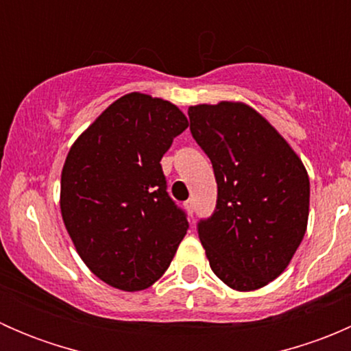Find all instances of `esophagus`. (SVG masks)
<instances>
[{"mask_svg": "<svg viewBox=\"0 0 351 351\" xmlns=\"http://www.w3.org/2000/svg\"><path fill=\"white\" fill-rule=\"evenodd\" d=\"M185 208L189 210V214H193V210H195V200H193V198H189V200L185 202Z\"/></svg>", "mask_w": 351, "mask_h": 351, "instance_id": "1", "label": "esophagus"}]
</instances>
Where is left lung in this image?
Instances as JSON below:
<instances>
[{
    "label": "left lung",
    "instance_id": "8db88e82",
    "mask_svg": "<svg viewBox=\"0 0 351 351\" xmlns=\"http://www.w3.org/2000/svg\"><path fill=\"white\" fill-rule=\"evenodd\" d=\"M190 130L210 158L217 205L198 224L212 271L239 292L289 267L307 229L309 176L278 130L243 101L192 105Z\"/></svg>",
    "mask_w": 351,
    "mask_h": 351
}]
</instances>
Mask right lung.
Returning a JSON list of instances; mask_svg holds the SVG:
<instances>
[{
	"label": "right lung",
	"instance_id": "1",
	"mask_svg": "<svg viewBox=\"0 0 351 351\" xmlns=\"http://www.w3.org/2000/svg\"><path fill=\"white\" fill-rule=\"evenodd\" d=\"M189 127L151 95H123L74 141L61 173V215L90 271L123 292L151 287L171 263L189 222L159 165Z\"/></svg>",
	"mask_w": 351,
	"mask_h": 351
}]
</instances>
